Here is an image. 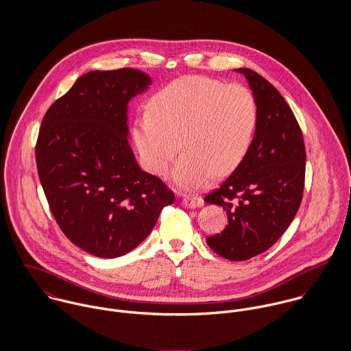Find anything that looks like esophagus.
<instances>
[{
  "instance_id": "34e87169",
  "label": "esophagus",
  "mask_w": 351,
  "mask_h": 351,
  "mask_svg": "<svg viewBox=\"0 0 351 351\" xmlns=\"http://www.w3.org/2000/svg\"><path fill=\"white\" fill-rule=\"evenodd\" d=\"M182 204L188 208H200L204 205V200L200 196H185L182 199Z\"/></svg>"
}]
</instances>
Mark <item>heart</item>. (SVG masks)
<instances>
[{"instance_id":"obj_1","label":"heart","mask_w":351,"mask_h":351,"mask_svg":"<svg viewBox=\"0 0 351 351\" xmlns=\"http://www.w3.org/2000/svg\"><path fill=\"white\" fill-rule=\"evenodd\" d=\"M258 124V106L246 86L226 85L204 75L178 78L162 88L139 114L131 135L143 166L165 176L173 170L177 186L195 191L216 174L228 176L245 160Z\"/></svg>"}]
</instances>
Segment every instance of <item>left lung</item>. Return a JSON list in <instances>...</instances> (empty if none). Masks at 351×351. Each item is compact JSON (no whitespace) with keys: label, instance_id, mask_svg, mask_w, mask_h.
<instances>
[{"label":"left lung","instance_id":"8db88e82","mask_svg":"<svg viewBox=\"0 0 351 351\" xmlns=\"http://www.w3.org/2000/svg\"><path fill=\"white\" fill-rule=\"evenodd\" d=\"M245 75L258 106V124L241 166L204 201L223 206L228 224L208 246L230 261L269 250L287 231L300 206L305 147L300 125L280 92L251 69Z\"/></svg>","mask_w":351,"mask_h":351}]
</instances>
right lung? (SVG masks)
I'll return each mask as SVG.
<instances>
[{"label": "right lung", "mask_w": 351, "mask_h": 351, "mask_svg": "<svg viewBox=\"0 0 351 351\" xmlns=\"http://www.w3.org/2000/svg\"><path fill=\"white\" fill-rule=\"evenodd\" d=\"M150 85L136 69L89 71L42 121L36 165L51 212L75 246L100 258L134 250L174 202L128 145V102Z\"/></svg>", "instance_id": "obj_1"}]
</instances>
